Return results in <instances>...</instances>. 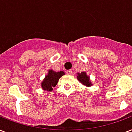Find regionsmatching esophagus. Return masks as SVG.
<instances>
[{"label": "esophagus", "mask_w": 132, "mask_h": 132, "mask_svg": "<svg viewBox=\"0 0 132 132\" xmlns=\"http://www.w3.org/2000/svg\"><path fill=\"white\" fill-rule=\"evenodd\" d=\"M66 73H67V74H68V75H71V73H72V71H71V69H69V70H67V71H66Z\"/></svg>", "instance_id": "1"}]
</instances>
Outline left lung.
<instances>
[{
    "mask_svg": "<svg viewBox=\"0 0 132 132\" xmlns=\"http://www.w3.org/2000/svg\"><path fill=\"white\" fill-rule=\"evenodd\" d=\"M78 80L82 83L83 85L86 87L92 86V82L91 81L90 78L89 76L85 71H82L81 73H77Z\"/></svg>",
    "mask_w": 132,
    "mask_h": 132,
    "instance_id": "obj_1",
    "label": "left lung"
}]
</instances>
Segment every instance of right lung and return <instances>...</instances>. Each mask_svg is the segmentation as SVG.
<instances>
[{"mask_svg": "<svg viewBox=\"0 0 132 132\" xmlns=\"http://www.w3.org/2000/svg\"><path fill=\"white\" fill-rule=\"evenodd\" d=\"M63 75H65V72L63 71H55L53 69H49L47 74L41 82L42 89L45 91L52 92L59 82L60 78Z\"/></svg>", "mask_w": 132, "mask_h": 132, "instance_id": "1", "label": "right lung"}]
</instances>
